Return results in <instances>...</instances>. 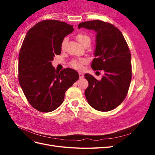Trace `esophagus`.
<instances>
[{
  "label": "esophagus",
  "mask_w": 155,
  "mask_h": 155,
  "mask_svg": "<svg viewBox=\"0 0 155 155\" xmlns=\"http://www.w3.org/2000/svg\"><path fill=\"white\" fill-rule=\"evenodd\" d=\"M79 78H83L84 77V75L82 72H79Z\"/></svg>",
  "instance_id": "obj_1"
}]
</instances>
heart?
I'll use <instances>...</instances> for the list:
<instances>
[{
    "label": "heart",
    "mask_w": 155,
    "mask_h": 155,
    "mask_svg": "<svg viewBox=\"0 0 155 155\" xmlns=\"http://www.w3.org/2000/svg\"><path fill=\"white\" fill-rule=\"evenodd\" d=\"M76 39H78V41L80 43L81 45L84 43V42L87 41V40H90V37H89L87 35L83 34V33H79L78 34H77L76 35ZM66 38H64L63 41L61 45V48L62 49L64 48V44L66 43ZM87 61V60L86 59H76V60H73L71 62V66L76 68L77 70H81L83 68V64L86 63Z\"/></svg>",
    "instance_id": "heart-1"
}]
</instances>
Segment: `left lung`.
Returning a JSON list of instances; mask_svg holds the SVG:
<instances>
[{
    "instance_id": "left-lung-1",
    "label": "left lung",
    "mask_w": 155,
    "mask_h": 155,
    "mask_svg": "<svg viewBox=\"0 0 155 155\" xmlns=\"http://www.w3.org/2000/svg\"><path fill=\"white\" fill-rule=\"evenodd\" d=\"M80 28L96 32L91 67L104 72L100 81L91 74H85L88 82L85 91L87 100L97 110H113L125 98L132 77L128 45L121 32L110 23L99 20L86 21L79 24L78 28Z\"/></svg>"
}]
</instances>
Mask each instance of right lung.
Returning <instances> with one entry per match:
<instances>
[{
	"label": "right lung",
	"instance_id": "add662e5",
	"mask_svg": "<svg viewBox=\"0 0 155 155\" xmlns=\"http://www.w3.org/2000/svg\"><path fill=\"white\" fill-rule=\"evenodd\" d=\"M74 31L73 26L57 20H45L28 30L18 55V81L30 104L49 112L63 102L65 92L79 79L77 71H55L51 64L61 51L62 41Z\"/></svg>",
	"mask_w": 155,
	"mask_h": 155
}]
</instances>
